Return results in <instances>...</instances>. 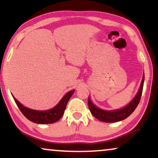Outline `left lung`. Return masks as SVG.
<instances>
[{
    "instance_id": "left-lung-1",
    "label": "left lung",
    "mask_w": 158,
    "mask_h": 158,
    "mask_svg": "<svg viewBox=\"0 0 158 158\" xmlns=\"http://www.w3.org/2000/svg\"><path fill=\"white\" fill-rule=\"evenodd\" d=\"M144 80V75H143V77H142L141 85H140L137 94L136 95V96L134 98L133 100L126 107L123 108L122 109L115 110V111H104V110H101L94 105V103L91 102L90 99L88 98V103L90 113L97 119L103 122H116L127 118L133 113V111H135L138 104H139L140 98H141L142 96V89H143Z\"/></svg>"
}]
</instances>
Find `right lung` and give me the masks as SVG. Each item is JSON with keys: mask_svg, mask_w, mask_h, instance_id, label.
Here are the masks:
<instances>
[{"mask_svg": "<svg viewBox=\"0 0 158 158\" xmlns=\"http://www.w3.org/2000/svg\"><path fill=\"white\" fill-rule=\"evenodd\" d=\"M74 91L75 90H73L68 92L55 108L50 110H47V111H36V110L28 109L21 104L14 96L13 97L21 113L31 122L41 124H52L57 122L63 115L64 110L66 109L67 103Z\"/></svg>", "mask_w": 158, "mask_h": 158, "instance_id": "add662e5", "label": "right lung"}]
</instances>
